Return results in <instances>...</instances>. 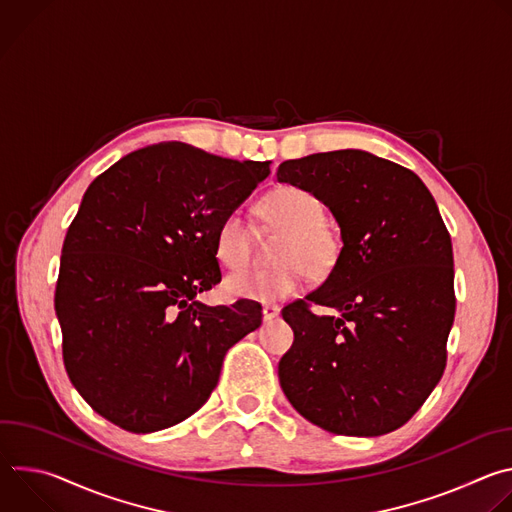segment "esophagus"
I'll return each mask as SVG.
<instances>
[{
    "label": "esophagus",
    "mask_w": 512,
    "mask_h": 512,
    "mask_svg": "<svg viewBox=\"0 0 512 512\" xmlns=\"http://www.w3.org/2000/svg\"><path fill=\"white\" fill-rule=\"evenodd\" d=\"M279 314H281V308H279V306H275V304L263 306V320H265V322L279 318Z\"/></svg>",
    "instance_id": "obj_1"
}]
</instances>
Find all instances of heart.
Masks as SVG:
<instances>
[{
	"instance_id": "b5f03b06",
	"label": "heart",
	"mask_w": 512,
	"mask_h": 512,
	"mask_svg": "<svg viewBox=\"0 0 512 512\" xmlns=\"http://www.w3.org/2000/svg\"><path fill=\"white\" fill-rule=\"evenodd\" d=\"M263 225L281 233L273 249L275 267L247 269L225 279V291L237 300L277 302L300 294L312 273H330L342 251L338 229L324 218L322 200L294 184L269 192L257 208ZM216 259L229 269H241L251 261L253 241L245 218L227 212L214 231Z\"/></svg>"
}]
</instances>
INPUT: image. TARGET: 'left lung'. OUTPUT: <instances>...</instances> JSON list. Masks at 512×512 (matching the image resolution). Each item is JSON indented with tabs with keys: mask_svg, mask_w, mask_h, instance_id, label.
<instances>
[{
	"mask_svg": "<svg viewBox=\"0 0 512 512\" xmlns=\"http://www.w3.org/2000/svg\"><path fill=\"white\" fill-rule=\"evenodd\" d=\"M277 180L314 192L344 243L326 281L281 312L296 336L279 360L281 389L336 435L395 431L448 362L456 294L442 214L417 174L360 150L287 160ZM312 305L335 316L316 317Z\"/></svg>",
	"mask_w": 512,
	"mask_h": 512,
	"instance_id": "left-lung-1",
	"label": "left lung"
}]
</instances>
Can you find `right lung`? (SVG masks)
I'll use <instances>...</instances> for the list:
<instances>
[{"mask_svg":"<svg viewBox=\"0 0 512 512\" xmlns=\"http://www.w3.org/2000/svg\"><path fill=\"white\" fill-rule=\"evenodd\" d=\"M170 141L137 150L87 188L60 257L54 308L64 369L81 397L131 433L198 411L227 350L261 306L208 308L221 281L214 231L271 172Z\"/></svg>","mask_w":512,"mask_h":512,"instance_id":"1","label":"right lung"}]
</instances>
